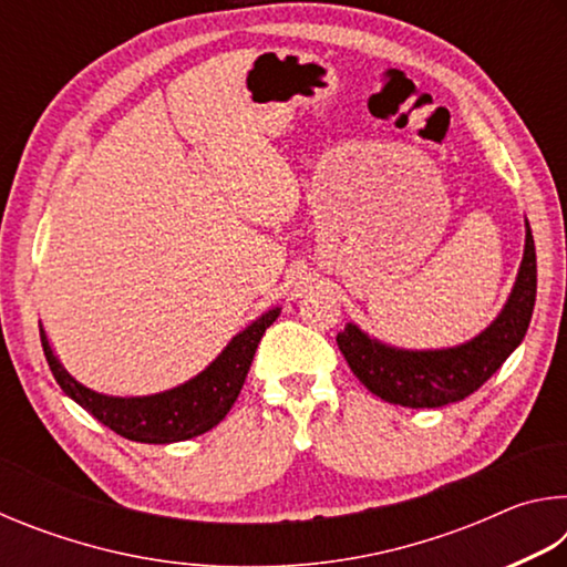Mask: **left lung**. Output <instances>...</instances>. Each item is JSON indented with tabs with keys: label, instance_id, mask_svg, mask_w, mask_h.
Masks as SVG:
<instances>
[{
	"label": "left lung",
	"instance_id": "obj_1",
	"mask_svg": "<svg viewBox=\"0 0 567 567\" xmlns=\"http://www.w3.org/2000/svg\"><path fill=\"white\" fill-rule=\"evenodd\" d=\"M535 292V243L525 219V252L513 292L477 338L445 350H400L348 322L338 332V348L362 385L380 400L402 408H443L473 395L511 358L530 324Z\"/></svg>",
	"mask_w": 567,
	"mask_h": 567
}]
</instances>
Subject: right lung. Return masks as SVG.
Here are the masks:
<instances>
[{
	"instance_id": "1",
	"label": "right lung",
	"mask_w": 567,
	"mask_h": 567,
	"mask_svg": "<svg viewBox=\"0 0 567 567\" xmlns=\"http://www.w3.org/2000/svg\"><path fill=\"white\" fill-rule=\"evenodd\" d=\"M277 315H280V307L247 324L243 332L229 340L215 362H209L197 378L187 380L185 385L145 398H112L80 385L54 358L42 328L40 338L54 380L76 405H82L102 425H107L122 437L134 440V443L167 445L203 435L227 415L245 385L257 344H260L265 330L277 320Z\"/></svg>"
}]
</instances>
